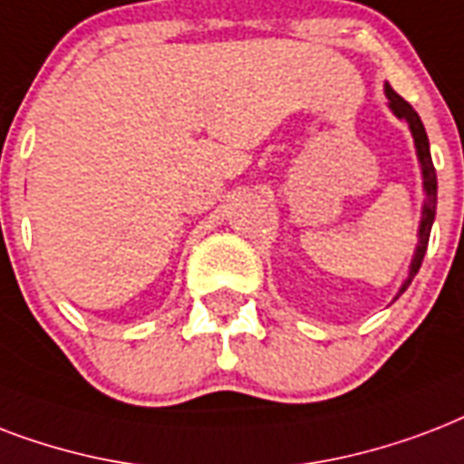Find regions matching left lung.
I'll return each mask as SVG.
<instances>
[{"label": "left lung", "mask_w": 464, "mask_h": 464, "mask_svg": "<svg viewBox=\"0 0 464 464\" xmlns=\"http://www.w3.org/2000/svg\"><path fill=\"white\" fill-rule=\"evenodd\" d=\"M385 94L390 99V109L394 111V116L404 118L411 128V135H414V145H416V154H419V161H421L423 169V188H426V206H423V220H421V229H419V246H416L414 261H411V268H409V278L401 285L400 295L404 290L409 288V283L414 281V276L421 268V261L426 256V249H429V237H430V227H433V218H436V193H438V181H436V167H433V160H430V150H429V135L423 130V123L419 113H416L411 106H409L404 99H401L397 92H394L392 86H385ZM397 295V297H400Z\"/></svg>", "instance_id": "1"}]
</instances>
